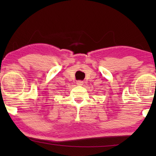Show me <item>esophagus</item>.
<instances>
[{
    "label": "esophagus",
    "instance_id": "1",
    "mask_svg": "<svg viewBox=\"0 0 156 156\" xmlns=\"http://www.w3.org/2000/svg\"><path fill=\"white\" fill-rule=\"evenodd\" d=\"M83 84H84V82H83V81L79 80L76 82V84L79 85V86H82V85H83Z\"/></svg>",
    "mask_w": 156,
    "mask_h": 156
}]
</instances>
